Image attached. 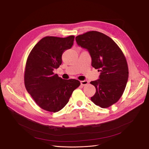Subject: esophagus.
<instances>
[{
    "instance_id": "1",
    "label": "esophagus",
    "mask_w": 149,
    "mask_h": 149,
    "mask_svg": "<svg viewBox=\"0 0 149 149\" xmlns=\"http://www.w3.org/2000/svg\"><path fill=\"white\" fill-rule=\"evenodd\" d=\"M88 84V81H86V80H84V81H81V84L82 86H86Z\"/></svg>"
}]
</instances>
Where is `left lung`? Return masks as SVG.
<instances>
[{"label": "left lung", "mask_w": 149, "mask_h": 149, "mask_svg": "<svg viewBox=\"0 0 149 149\" xmlns=\"http://www.w3.org/2000/svg\"><path fill=\"white\" fill-rule=\"evenodd\" d=\"M75 40L88 52L92 66L100 72L99 79L91 82L96 91L91 101L101 108L110 107L122 96L128 80L123 53L111 38L99 32H88L76 36Z\"/></svg>", "instance_id": "1"}]
</instances>
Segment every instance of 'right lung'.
Returning <instances> with one entry per match:
<instances>
[{
  "mask_svg": "<svg viewBox=\"0 0 149 149\" xmlns=\"http://www.w3.org/2000/svg\"><path fill=\"white\" fill-rule=\"evenodd\" d=\"M74 36H46L33 48L26 65L24 84L27 92L44 110L60 111L80 85L75 79L63 80L53 73L62 64V56L74 44Z\"/></svg>",
  "mask_w": 149,
  "mask_h": 149,
  "instance_id": "add662e5",
  "label": "right lung"
}]
</instances>
